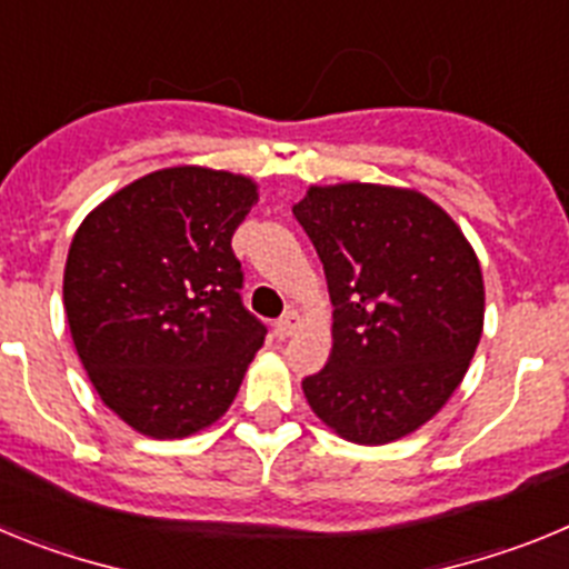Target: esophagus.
<instances>
[{
	"mask_svg": "<svg viewBox=\"0 0 569 569\" xmlns=\"http://www.w3.org/2000/svg\"><path fill=\"white\" fill-rule=\"evenodd\" d=\"M299 328H301V316L296 313V310H290L284 319L276 321V336H279V339H290Z\"/></svg>",
	"mask_w": 569,
	"mask_h": 569,
	"instance_id": "esophagus-1",
	"label": "esophagus"
}]
</instances>
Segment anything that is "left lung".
<instances>
[{"mask_svg":"<svg viewBox=\"0 0 569 569\" xmlns=\"http://www.w3.org/2000/svg\"><path fill=\"white\" fill-rule=\"evenodd\" d=\"M293 216L333 299L325 370L301 381L321 425L390 445L439 413L485 330L479 256L453 216L413 188L310 184Z\"/></svg>","mask_w":569,"mask_h":569,"instance_id":"1","label":"left lung"}]
</instances>
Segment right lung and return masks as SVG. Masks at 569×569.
<instances>
[{
	"label": "right lung",
	"mask_w": 569,
	"mask_h": 569,
	"mask_svg": "<svg viewBox=\"0 0 569 569\" xmlns=\"http://www.w3.org/2000/svg\"><path fill=\"white\" fill-rule=\"evenodd\" d=\"M256 202L250 176L176 164L110 193L73 233L70 339L99 399L136 433L188 439L233 405L264 345L230 248Z\"/></svg>",
	"instance_id": "right-lung-1"
}]
</instances>
